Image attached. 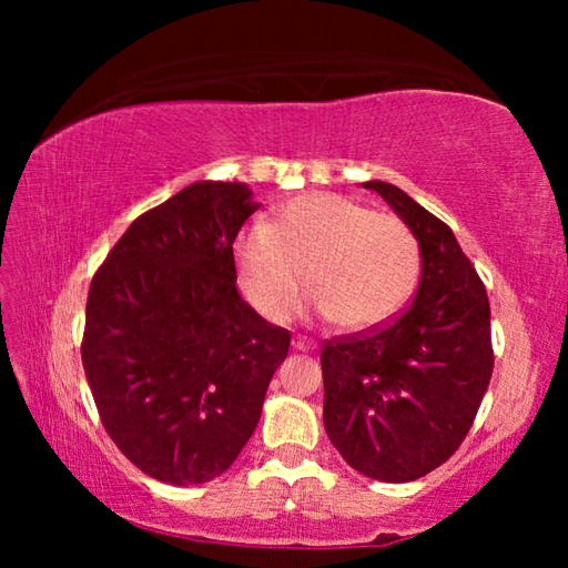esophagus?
<instances>
[{
	"label": "esophagus",
	"mask_w": 568,
	"mask_h": 568,
	"mask_svg": "<svg viewBox=\"0 0 568 568\" xmlns=\"http://www.w3.org/2000/svg\"><path fill=\"white\" fill-rule=\"evenodd\" d=\"M293 348H295V351H311L313 343L305 341V338H295V341H293Z\"/></svg>",
	"instance_id": "obj_1"
}]
</instances>
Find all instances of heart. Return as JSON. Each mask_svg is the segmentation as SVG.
<instances>
[{
	"label": "heart",
	"instance_id": "1",
	"mask_svg": "<svg viewBox=\"0 0 568 568\" xmlns=\"http://www.w3.org/2000/svg\"><path fill=\"white\" fill-rule=\"evenodd\" d=\"M418 263V240L400 217L335 192L287 200L235 243L240 291L265 318H291L311 285L345 331L388 323L410 297Z\"/></svg>",
	"mask_w": 568,
	"mask_h": 568
}]
</instances>
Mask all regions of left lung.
<instances>
[{"label":"left lung","instance_id":"8db88e82","mask_svg":"<svg viewBox=\"0 0 568 568\" xmlns=\"http://www.w3.org/2000/svg\"><path fill=\"white\" fill-rule=\"evenodd\" d=\"M376 190L420 247L406 311L323 343L325 434L363 476L406 484L456 454L494 373L491 307L476 267L444 220L390 182Z\"/></svg>","mask_w":568,"mask_h":568}]
</instances>
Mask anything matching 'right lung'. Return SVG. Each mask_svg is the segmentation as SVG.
I'll return each instance as SVG.
<instances>
[{"instance_id": "add662e5", "label": "right lung", "mask_w": 568, "mask_h": 568, "mask_svg": "<svg viewBox=\"0 0 568 568\" xmlns=\"http://www.w3.org/2000/svg\"><path fill=\"white\" fill-rule=\"evenodd\" d=\"M255 210L243 182H192L134 220L90 283L82 365L102 426L172 486L230 468L291 348L235 287L233 243Z\"/></svg>"}]
</instances>
